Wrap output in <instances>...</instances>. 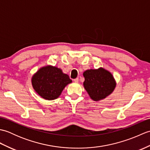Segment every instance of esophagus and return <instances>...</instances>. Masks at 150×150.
<instances>
[{
	"label": "esophagus",
	"instance_id": "34e87169",
	"mask_svg": "<svg viewBox=\"0 0 150 150\" xmlns=\"http://www.w3.org/2000/svg\"><path fill=\"white\" fill-rule=\"evenodd\" d=\"M74 82H76V83H77V82H79V78H76L74 79Z\"/></svg>",
	"mask_w": 150,
	"mask_h": 150
}]
</instances>
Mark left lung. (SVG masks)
<instances>
[{"instance_id":"obj_1","label":"left lung","mask_w":150,"mask_h":150,"mask_svg":"<svg viewBox=\"0 0 150 150\" xmlns=\"http://www.w3.org/2000/svg\"><path fill=\"white\" fill-rule=\"evenodd\" d=\"M84 86L90 97L97 101L108 96L115 87L113 75L103 68L84 71Z\"/></svg>"}]
</instances>
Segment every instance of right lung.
Instances as JSON below:
<instances>
[{"label":"right lung","instance_id":"add662e5","mask_svg":"<svg viewBox=\"0 0 150 150\" xmlns=\"http://www.w3.org/2000/svg\"><path fill=\"white\" fill-rule=\"evenodd\" d=\"M71 82L68 75L52 66L40 68L32 77L34 90L44 99L50 100L58 98L66 86Z\"/></svg>","mask_w":150,"mask_h":150}]
</instances>
